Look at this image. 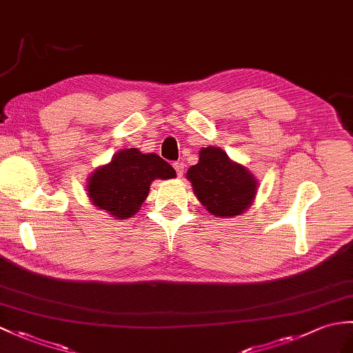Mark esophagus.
I'll use <instances>...</instances> for the list:
<instances>
[{
    "label": "esophagus",
    "instance_id": "1",
    "mask_svg": "<svg viewBox=\"0 0 353 353\" xmlns=\"http://www.w3.org/2000/svg\"><path fill=\"white\" fill-rule=\"evenodd\" d=\"M173 167H174V170H176L177 176L182 177V176H183V163H182V162H174Z\"/></svg>",
    "mask_w": 353,
    "mask_h": 353
}]
</instances>
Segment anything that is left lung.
Listing matches in <instances>:
<instances>
[{
    "label": "left lung",
    "mask_w": 353,
    "mask_h": 353,
    "mask_svg": "<svg viewBox=\"0 0 353 353\" xmlns=\"http://www.w3.org/2000/svg\"><path fill=\"white\" fill-rule=\"evenodd\" d=\"M199 154V162L186 173L196 200L216 218L243 214L256 199V176L219 147H203Z\"/></svg>",
    "instance_id": "8db88e82"
}]
</instances>
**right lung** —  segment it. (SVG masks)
Instances as JSON below:
<instances>
[{
  "instance_id": "add662e5",
  "label": "right lung",
  "mask_w": 353,
  "mask_h": 353,
  "mask_svg": "<svg viewBox=\"0 0 353 353\" xmlns=\"http://www.w3.org/2000/svg\"><path fill=\"white\" fill-rule=\"evenodd\" d=\"M173 177L176 170L157 153L121 149L88 176L87 195L94 208L114 219H128L139 212L153 180Z\"/></svg>"
}]
</instances>
